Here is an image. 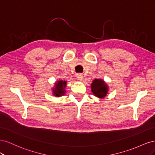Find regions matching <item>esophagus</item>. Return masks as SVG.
I'll list each match as a JSON object with an SVG mask.
<instances>
[{
    "mask_svg": "<svg viewBox=\"0 0 155 155\" xmlns=\"http://www.w3.org/2000/svg\"><path fill=\"white\" fill-rule=\"evenodd\" d=\"M83 76L82 74H78V75H77V78L79 79V80H83Z\"/></svg>",
    "mask_w": 155,
    "mask_h": 155,
    "instance_id": "obj_1",
    "label": "esophagus"
}]
</instances>
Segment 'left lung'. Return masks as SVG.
<instances>
[{"instance_id":"obj_1","label":"left lung","mask_w":155,"mask_h":155,"mask_svg":"<svg viewBox=\"0 0 155 155\" xmlns=\"http://www.w3.org/2000/svg\"><path fill=\"white\" fill-rule=\"evenodd\" d=\"M91 88L94 94L98 97H104L107 94V86L101 79H95L92 83Z\"/></svg>"}]
</instances>
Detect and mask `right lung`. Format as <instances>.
<instances>
[{
	"instance_id": "add662e5",
	"label": "right lung",
	"mask_w": 155,
	"mask_h": 155,
	"mask_svg": "<svg viewBox=\"0 0 155 155\" xmlns=\"http://www.w3.org/2000/svg\"><path fill=\"white\" fill-rule=\"evenodd\" d=\"M66 81H59L55 84V88L53 90L54 94L55 96H61L65 93L64 88L66 87Z\"/></svg>"
}]
</instances>
